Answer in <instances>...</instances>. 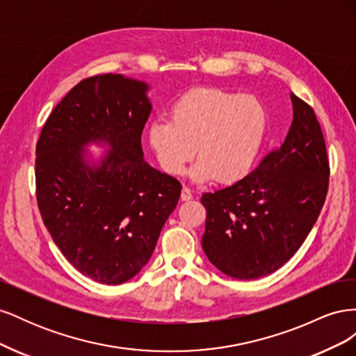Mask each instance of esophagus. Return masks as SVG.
<instances>
[{"label": "esophagus", "mask_w": 356, "mask_h": 356, "mask_svg": "<svg viewBox=\"0 0 356 356\" xmlns=\"http://www.w3.org/2000/svg\"><path fill=\"white\" fill-rule=\"evenodd\" d=\"M193 199V195H191V190L188 187H182V191H181V200L182 202H188Z\"/></svg>", "instance_id": "34e87169"}]
</instances>
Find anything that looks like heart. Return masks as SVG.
<instances>
[{"instance_id":"1","label":"heart","mask_w":356,"mask_h":356,"mask_svg":"<svg viewBox=\"0 0 356 356\" xmlns=\"http://www.w3.org/2000/svg\"><path fill=\"white\" fill-rule=\"evenodd\" d=\"M267 127L268 111L257 96L199 88L174 102L170 120L149 124L148 141L168 174L181 175L196 153L193 179L229 186L254 168Z\"/></svg>"}]
</instances>
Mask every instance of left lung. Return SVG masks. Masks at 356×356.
<instances>
[{
  "mask_svg": "<svg viewBox=\"0 0 356 356\" xmlns=\"http://www.w3.org/2000/svg\"><path fill=\"white\" fill-rule=\"evenodd\" d=\"M294 120L285 141L233 186L204 193L202 248L209 261L234 279L276 272L298 248L324 207L330 161L312 106L291 93Z\"/></svg>",
  "mask_w": 356,
  "mask_h": 356,
  "instance_id": "left-lung-1",
  "label": "left lung"
}]
</instances>
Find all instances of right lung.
<instances>
[{
	"label": "right lung",
	"instance_id": "1",
	"mask_svg": "<svg viewBox=\"0 0 356 356\" xmlns=\"http://www.w3.org/2000/svg\"><path fill=\"white\" fill-rule=\"evenodd\" d=\"M147 89L118 74L81 80L51 111L35 148L42 222L67 260L99 284L120 285L141 270L181 195L178 179L143 160ZM92 140L113 148L95 168L82 154Z\"/></svg>",
	"mask_w": 356,
	"mask_h": 356
}]
</instances>
